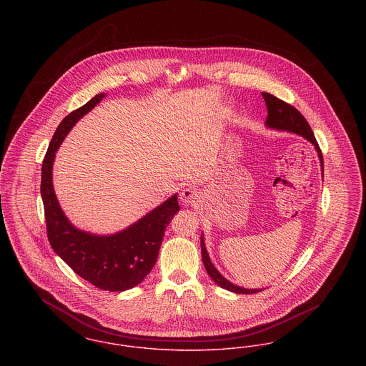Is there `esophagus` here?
<instances>
[{"instance_id": "1", "label": "esophagus", "mask_w": 366, "mask_h": 366, "mask_svg": "<svg viewBox=\"0 0 366 366\" xmlns=\"http://www.w3.org/2000/svg\"><path fill=\"white\" fill-rule=\"evenodd\" d=\"M198 199H199V193L193 187H187L180 193V201L184 205H193L195 202H198Z\"/></svg>"}]
</instances>
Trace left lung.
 Segmentation results:
<instances>
[{
  "mask_svg": "<svg viewBox=\"0 0 366 366\" xmlns=\"http://www.w3.org/2000/svg\"><path fill=\"white\" fill-rule=\"evenodd\" d=\"M262 97L265 99L267 108H268V117H267V126L273 127V129H279V130H286V132H292L295 134L302 136L304 139L310 140L315 148H317V155L320 158V164H322V169H323V158H322V151L317 146V139L314 136V132L311 129V126L307 122V119L301 115V112L298 109H295L292 105L287 104L286 101L280 99V98L274 97L269 93H262ZM201 252H202V262L204 267L207 269V273L209 274V277L220 286L222 289H226L229 292H237V294H254L259 290L257 289H243L239 286H234L233 283L227 282L219 272L212 265L207 248L204 245V239L201 237Z\"/></svg>",
  "mask_w": 366,
  "mask_h": 366,
  "instance_id": "obj_1",
  "label": "left lung"
}]
</instances>
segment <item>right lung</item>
<instances>
[{"mask_svg": "<svg viewBox=\"0 0 366 366\" xmlns=\"http://www.w3.org/2000/svg\"><path fill=\"white\" fill-rule=\"evenodd\" d=\"M104 94L74 109L56 127L41 165V198L52 249L80 277L107 292H124L144 280L157 262L165 227L179 211L177 195L147 214L126 230L112 236H94L74 227L64 215L52 189L55 151L74 123L90 112Z\"/></svg>", "mask_w": 366, "mask_h": 366, "instance_id": "obj_1", "label": "right lung"}]
</instances>
